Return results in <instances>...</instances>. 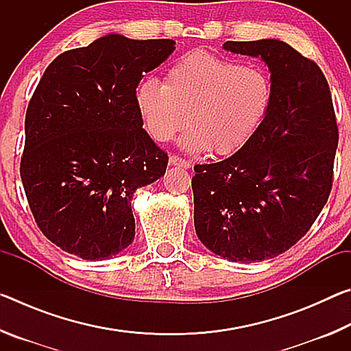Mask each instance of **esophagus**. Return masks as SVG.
<instances>
[{
	"label": "esophagus",
	"mask_w": 351,
	"mask_h": 351,
	"mask_svg": "<svg viewBox=\"0 0 351 351\" xmlns=\"http://www.w3.org/2000/svg\"><path fill=\"white\" fill-rule=\"evenodd\" d=\"M169 162H170V165H176V167H182V169H189L190 164L189 161H186V159H182V158H180V156H170V159H169Z\"/></svg>",
	"instance_id": "1"
}]
</instances>
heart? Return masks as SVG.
I'll return each mask as SVG.
<instances>
[{
	"instance_id": "heart-1",
	"label": "heart",
	"mask_w": 351,
	"mask_h": 351,
	"mask_svg": "<svg viewBox=\"0 0 351 351\" xmlns=\"http://www.w3.org/2000/svg\"><path fill=\"white\" fill-rule=\"evenodd\" d=\"M271 104L269 80L261 71L206 51L171 64L164 85L142 80L134 106L147 133L169 142L190 127L181 144L187 152L229 156L245 147Z\"/></svg>"
}]
</instances>
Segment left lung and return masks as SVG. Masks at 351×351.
<instances>
[{"label": "left lung", "mask_w": 351, "mask_h": 351, "mask_svg": "<svg viewBox=\"0 0 351 351\" xmlns=\"http://www.w3.org/2000/svg\"><path fill=\"white\" fill-rule=\"evenodd\" d=\"M223 47L268 64L271 104L245 147L193 167L195 230L213 254L254 263L288 251L316 221L339 133L328 82L310 58L274 38Z\"/></svg>", "instance_id": "1"}]
</instances>
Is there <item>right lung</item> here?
Masks as SVG:
<instances>
[{"label":"right lung","instance_id":"add662e5","mask_svg":"<svg viewBox=\"0 0 351 351\" xmlns=\"http://www.w3.org/2000/svg\"><path fill=\"white\" fill-rule=\"evenodd\" d=\"M175 41L108 34L63 52L35 88L20 175L47 240L105 260L134 240L132 198L164 176L169 156L142 128L134 91Z\"/></svg>","mask_w":351,"mask_h":351}]
</instances>
